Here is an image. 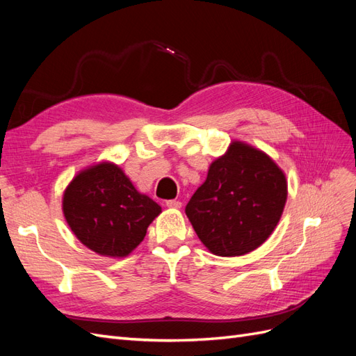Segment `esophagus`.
I'll use <instances>...</instances> for the list:
<instances>
[{
	"instance_id": "34e87169",
	"label": "esophagus",
	"mask_w": 356,
	"mask_h": 356,
	"mask_svg": "<svg viewBox=\"0 0 356 356\" xmlns=\"http://www.w3.org/2000/svg\"><path fill=\"white\" fill-rule=\"evenodd\" d=\"M166 207L172 208V209H178V208H181V202L179 200H168Z\"/></svg>"
}]
</instances>
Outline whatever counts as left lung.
I'll return each instance as SVG.
<instances>
[{
	"instance_id": "obj_1",
	"label": "left lung",
	"mask_w": 356,
	"mask_h": 356,
	"mask_svg": "<svg viewBox=\"0 0 356 356\" xmlns=\"http://www.w3.org/2000/svg\"><path fill=\"white\" fill-rule=\"evenodd\" d=\"M288 196L284 170L243 141L209 165L207 179L186 207L200 242L220 257L257 250L273 233Z\"/></svg>"
}]
</instances>
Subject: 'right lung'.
Listing matches in <instances>:
<instances>
[{"label": "right lung", "mask_w": 356, "mask_h": 356, "mask_svg": "<svg viewBox=\"0 0 356 356\" xmlns=\"http://www.w3.org/2000/svg\"><path fill=\"white\" fill-rule=\"evenodd\" d=\"M62 211L86 248L102 257L123 258L144 241L161 208L135 188L120 166L104 160L71 179Z\"/></svg>", "instance_id": "add662e5"}]
</instances>
